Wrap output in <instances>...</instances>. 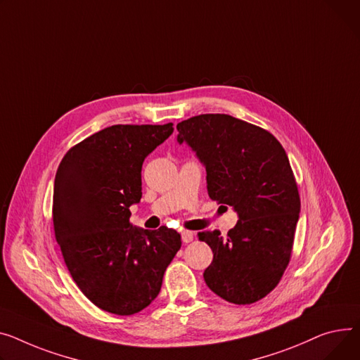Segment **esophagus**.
<instances>
[{
	"mask_svg": "<svg viewBox=\"0 0 360 360\" xmlns=\"http://www.w3.org/2000/svg\"><path fill=\"white\" fill-rule=\"evenodd\" d=\"M181 237H182V242H184V243H191V242L194 240L193 231H182V233H181Z\"/></svg>",
	"mask_w": 360,
	"mask_h": 360,
	"instance_id": "1",
	"label": "esophagus"
}]
</instances>
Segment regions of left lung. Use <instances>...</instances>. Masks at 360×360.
I'll return each instance as SVG.
<instances>
[{"label":"left lung","mask_w":360,"mask_h":360,"mask_svg":"<svg viewBox=\"0 0 360 360\" xmlns=\"http://www.w3.org/2000/svg\"><path fill=\"white\" fill-rule=\"evenodd\" d=\"M207 172L211 200L233 207L237 223L221 236L200 233L214 256L208 288L233 304L268 295L288 266L301 202L291 165L266 130L227 114H201L176 126Z\"/></svg>","instance_id":"8db88e82"}]
</instances>
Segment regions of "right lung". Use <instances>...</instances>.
Here are the masks:
<instances>
[{
  "mask_svg": "<svg viewBox=\"0 0 360 360\" xmlns=\"http://www.w3.org/2000/svg\"><path fill=\"white\" fill-rule=\"evenodd\" d=\"M172 133V123L111 126L78 143L58 167L56 242L84 295L117 316L136 314L158 297L182 245L172 229L130 224V207L141 198L143 162Z\"/></svg>",
  "mask_w": 360,
  "mask_h": 360,
  "instance_id": "right-lung-1",
  "label": "right lung"
}]
</instances>
